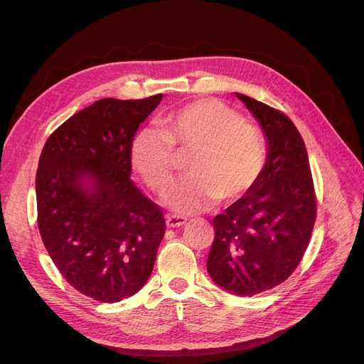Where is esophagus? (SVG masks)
Returning a JSON list of instances; mask_svg holds the SVG:
<instances>
[{
	"label": "esophagus",
	"instance_id": "1",
	"mask_svg": "<svg viewBox=\"0 0 364 364\" xmlns=\"http://www.w3.org/2000/svg\"><path fill=\"white\" fill-rule=\"evenodd\" d=\"M186 222H188V218L182 215H168L167 220H165V223H167L168 228H181L186 225Z\"/></svg>",
	"mask_w": 364,
	"mask_h": 364
}]
</instances>
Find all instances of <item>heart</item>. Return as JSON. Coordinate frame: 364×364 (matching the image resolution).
Wrapping results in <instances>:
<instances>
[{"label": "heart", "mask_w": 364, "mask_h": 364, "mask_svg": "<svg viewBox=\"0 0 364 364\" xmlns=\"http://www.w3.org/2000/svg\"><path fill=\"white\" fill-rule=\"evenodd\" d=\"M173 149L191 151L185 162L190 178L167 199L181 214L202 211L218 199L225 205L243 199L255 188L267 162L262 132L213 98L174 109L161 118V129H142L132 141V167L158 196L173 185Z\"/></svg>", "instance_id": "heart-1"}]
</instances>
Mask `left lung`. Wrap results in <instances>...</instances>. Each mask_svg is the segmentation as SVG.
Here are the masks:
<instances>
[{"mask_svg": "<svg viewBox=\"0 0 364 364\" xmlns=\"http://www.w3.org/2000/svg\"><path fill=\"white\" fill-rule=\"evenodd\" d=\"M258 119L267 162L247 196L214 217L209 277L220 287L253 296L277 287L299 266L316 222V193L304 139L278 109L235 94Z\"/></svg>", "mask_w": 364, "mask_h": 364, "instance_id": "8db88e82", "label": "left lung"}]
</instances>
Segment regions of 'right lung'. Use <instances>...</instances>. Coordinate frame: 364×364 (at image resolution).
<instances>
[{
	"label": "right lung",
	"mask_w": 364,
	"mask_h": 364,
	"mask_svg": "<svg viewBox=\"0 0 364 364\" xmlns=\"http://www.w3.org/2000/svg\"><path fill=\"white\" fill-rule=\"evenodd\" d=\"M162 100L102 98L53 132L36 173L38 226L70 285L100 302L144 287L165 234L162 209L130 179V146Z\"/></svg>",
	"instance_id": "add662e5"
}]
</instances>
